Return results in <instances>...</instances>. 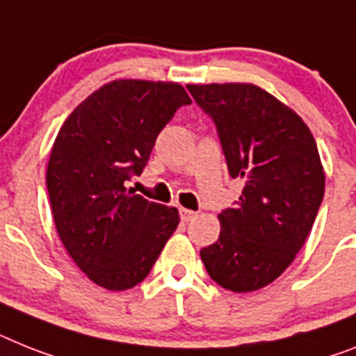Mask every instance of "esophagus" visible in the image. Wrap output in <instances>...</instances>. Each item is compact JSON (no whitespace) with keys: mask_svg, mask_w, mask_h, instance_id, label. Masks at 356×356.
<instances>
[{"mask_svg":"<svg viewBox=\"0 0 356 356\" xmlns=\"http://www.w3.org/2000/svg\"><path fill=\"white\" fill-rule=\"evenodd\" d=\"M179 215H181V219H183L184 222H188V220L195 219V217H197V211L186 210V208H181V210H179Z\"/></svg>","mask_w":356,"mask_h":356,"instance_id":"obj_1","label":"esophagus"}]
</instances>
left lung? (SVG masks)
<instances>
[{"label":"left lung","instance_id":"1","mask_svg":"<svg viewBox=\"0 0 356 356\" xmlns=\"http://www.w3.org/2000/svg\"><path fill=\"white\" fill-rule=\"evenodd\" d=\"M215 122L228 172L244 181L219 213L217 243L201 250L211 279L235 293L273 282L293 262L324 197V170L306 122L250 83L188 85Z\"/></svg>","mask_w":356,"mask_h":356}]
</instances>
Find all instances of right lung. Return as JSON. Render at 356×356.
I'll use <instances>...</instances> for the list:
<instances>
[{"instance_id": "obj_1", "label": "right lung", "mask_w": 356, "mask_h": 356, "mask_svg": "<svg viewBox=\"0 0 356 356\" xmlns=\"http://www.w3.org/2000/svg\"><path fill=\"white\" fill-rule=\"evenodd\" d=\"M192 104L177 83L119 79L88 95L63 122L47 168L59 238L101 288L143 282L179 224L175 208L137 195L159 132Z\"/></svg>"}]
</instances>
